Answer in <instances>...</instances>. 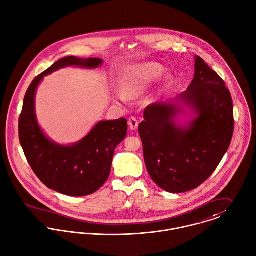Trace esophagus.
<instances>
[{
  "mask_svg": "<svg viewBox=\"0 0 256 256\" xmlns=\"http://www.w3.org/2000/svg\"><path fill=\"white\" fill-rule=\"evenodd\" d=\"M128 126H130V130H136L138 128V120H136L134 116H130V118H128Z\"/></svg>",
  "mask_w": 256,
  "mask_h": 256,
  "instance_id": "34e87169",
  "label": "esophagus"
}]
</instances>
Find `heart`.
<instances>
[{"label": "heart", "mask_w": 256, "mask_h": 256, "mask_svg": "<svg viewBox=\"0 0 256 256\" xmlns=\"http://www.w3.org/2000/svg\"><path fill=\"white\" fill-rule=\"evenodd\" d=\"M163 74L164 68L158 64L150 62L136 66L126 80L122 93L118 94V99L124 102L126 98L136 96L142 91L144 86L156 82Z\"/></svg>", "instance_id": "b5f03b06"}]
</instances>
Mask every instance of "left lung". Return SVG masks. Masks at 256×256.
I'll list each match as a JSON object with an SVG mask.
<instances>
[{"mask_svg": "<svg viewBox=\"0 0 256 256\" xmlns=\"http://www.w3.org/2000/svg\"><path fill=\"white\" fill-rule=\"evenodd\" d=\"M194 78L178 100L196 114L188 126L174 124L176 105L155 103L138 126L149 176L162 190L180 194L196 188L216 170L232 138L234 108L224 80L201 58Z\"/></svg>", "mask_w": 256, "mask_h": 256, "instance_id": "1", "label": "left lung"}]
</instances>
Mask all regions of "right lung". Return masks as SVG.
Listing matches in <instances>:
<instances>
[{
	"label": "right lung",
	"instance_id": "add662e5",
	"mask_svg": "<svg viewBox=\"0 0 256 256\" xmlns=\"http://www.w3.org/2000/svg\"><path fill=\"white\" fill-rule=\"evenodd\" d=\"M97 58L66 57L37 76L26 93L18 122L20 142L31 169L49 188L70 196H84L97 192L108 180L114 149L128 132L126 118L99 122L84 140L70 146L49 140L37 124L34 97L45 76L68 66L97 68Z\"/></svg>",
	"mask_w": 256,
	"mask_h": 256
}]
</instances>
